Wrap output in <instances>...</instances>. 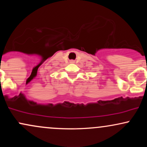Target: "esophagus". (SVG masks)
<instances>
[{
    "label": "esophagus",
    "mask_w": 147,
    "mask_h": 147,
    "mask_svg": "<svg viewBox=\"0 0 147 147\" xmlns=\"http://www.w3.org/2000/svg\"><path fill=\"white\" fill-rule=\"evenodd\" d=\"M70 62H71V63H72V62H73V61H70Z\"/></svg>",
    "instance_id": "1"
}]
</instances>
